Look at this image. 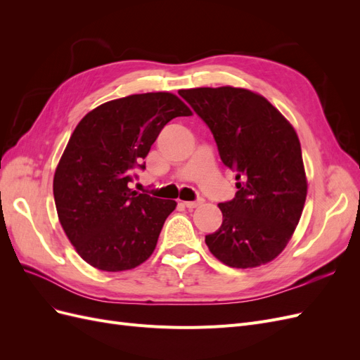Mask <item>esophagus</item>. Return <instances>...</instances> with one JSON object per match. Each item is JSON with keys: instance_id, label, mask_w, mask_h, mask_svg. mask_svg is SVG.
<instances>
[{"instance_id": "esophagus-1", "label": "esophagus", "mask_w": 360, "mask_h": 360, "mask_svg": "<svg viewBox=\"0 0 360 360\" xmlns=\"http://www.w3.org/2000/svg\"><path fill=\"white\" fill-rule=\"evenodd\" d=\"M200 204H202V200H197V201H184V202H183V205L188 207L189 210L195 209V207H198Z\"/></svg>"}]
</instances>
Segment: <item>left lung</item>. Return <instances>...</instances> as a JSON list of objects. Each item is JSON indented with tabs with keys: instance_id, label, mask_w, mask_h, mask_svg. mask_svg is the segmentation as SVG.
<instances>
[{
	"instance_id": "obj_1",
	"label": "left lung",
	"mask_w": 360,
	"mask_h": 360,
	"mask_svg": "<svg viewBox=\"0 0 360 360\" xmlns=\"http://www.w3.org/2000/svg\"><path fill=\"white\" fill-rule=\"evenodd\" d=\"M179 94L212 130L224 165L236 171V197L217 204L222 225L205 236L210 252L236 269L275 259L307 200L296 130L266 97L245 89L202 86Z\"/></svg>"
}]
</instances>
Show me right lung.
Masks as SVG:
<instances>
[{"mask_svg":"<svg viewBox=\"0 0 360 360\" xmlns=\"http://www.w3.org/2000/svg\"><path fill=\"white\" fill-rule=\"evenodd\" d=\"M192 111L171 93L132 94L94 108L76 126L53 176V200L76 252L103 271L153 254L177 202L130 189L160 130Z\"/></svg>","mask_w":360,"mask_h":360,"instance_id":"obj_1","label":"right lung"}]
</instances>
